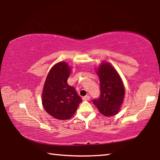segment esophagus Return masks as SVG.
I'll use <instances>...</instances> for the list:
<instances>
[{
  "label": "esophagus",
  "instance_id": "34e87169",
  "mask_svg": "<svg viewBox=\"0 0 160 160\" xmlns=\"http://www.w3.org/2000/svg\"><path fill=\"white\" fill-rule=\"evenodd\" d=\"M82 99L84 100V101H88V100L90 99V97L89 95H86L84 97H82Z\"/></svg>",
  "mask_w": 160,
  "mask_h": 160
}]
</instances>
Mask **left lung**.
Here are the masks:
<instances>
[{
  "label": "left lung",
  "mask_w": 160,
  "mask_h": 160,
  "mask_svg": "<svg viewBox=\"0 0 160 160\" xmlns=\"http://www.w3.org/2000/svg\"><path fill=\"white\" fill-rule=\"evenodd\" d=\"M97 74L100 81V96L93 104L102 114L114 116L122 104L125 90L122 80L117 71L109 63L104 62L99 66Z\"/></svg>",
  "instance_id": "left-lung-1"
}]
</instances>
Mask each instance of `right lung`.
Wrapping results in <instances>:
<instances>
[{
    "instance_id": "1",
    "label": "right lung",
    "mask_w": 160,
    "mask_h": 160,
    "mask_svg": "<svg viewBox=\"0 0 160 160\" xmlns=\"http://www.w3.org/2000/svg\"><path fill=\"white\" fill-rule=\"evenodd\" d=\"M70 68L59 62L51 68L42 92V104L48 114L59 120L69 119L82 102L73 87L68 85Z\"/></svg>"
}]
</instances>
